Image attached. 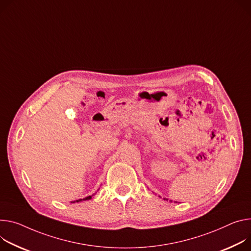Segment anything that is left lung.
<instances>
[{
    "label": "left lung",
    "instance_id": "1",
    "mask_svg": "<svg viewBox=\"0 0 251 251\" xmlns=\"http://www.w3.org/2000/svg\"><path fill=\"white\" fill-rule=\"evenodd\" d=\"M159 197H160V196H159ZM164 200H168V199H167V198H164ZM170 201H171V200H170ZM171 202H172V201H171Z\"/></svg>",
    "mask_w": 251,
    "mask_h": 251
}]
</instances>
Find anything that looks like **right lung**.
Listing matches in <instances>:
<instances>
[{"label": "right lung", "mask_w": 251, "mask_h": 251, "mask_svg": "<svg viewBox=\"0 0 251 251\" xmlns=\"http://www.w3.org/2000/svg\"><path fill=\"white\" fill-rule=\"evenodd\" d=\"M94 195V194H93ZM93 195H91V196H87V197H85V198H83V199H78V200H76V201H72V203H75V202H80V201H85V200H90L91 198H92V196Z\"/></svg>", "instance_id": "1"}]
</instances>
